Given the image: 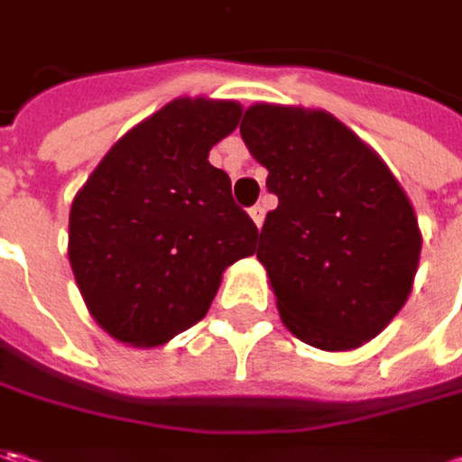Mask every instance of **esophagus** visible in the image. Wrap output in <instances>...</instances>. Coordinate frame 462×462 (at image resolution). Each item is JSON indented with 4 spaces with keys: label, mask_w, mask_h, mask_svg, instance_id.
<instances>
[{
    "label": "esophagus",
    "mask_w": 462,
    "mask_h": 462,
    "mask_svg": "<svg viewBox=\"0 0 462 462\" xmlns=\"http://www.w3.org/2000/svg\"><path fill=\"white\" fill-rule=\"evenodd\" d=\"M249 216H252V221L257 223V228L264 223V208L262 205H254V208H249Z\"/></svg>",
    "instance_id": "obj_1"
}]
</instances>
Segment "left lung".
Segmentation results:
<instances>
[{
    "instance_id": "8db88e82",
    "label": "left lung",
    "mask_w": 462,
    "mask_h": 462,
    "mask_svg": "<svg viewBox=\"0 0 462 462\" xmlns=\"http://www.w3.org/2000/svg\"><path fill=\"white\" fill-rule=\"evenodd\" d=\"M239 131L277 195L257 259L282 324L328 352L370 342L417 275L421 236L409 198L381 156L324 110L254 105Z\"/></svg>"
}]
</instances>
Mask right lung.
I'll return each instance as SVG.
<instances>
[{
	"label": "right lung",
	"instance_id": "obj_1",
	"mask_svg": "<svg viewBox=\"0 0 462 462\" xmlns=\"http://www.w3.org/2000/svg\"><path fill=\"white\" fill-rule=\"evenodd\" d=\"M241 105L180 97L123 135L69 213V262L110 337L164 345L203 319L223 270L254 254L257 226L208 152Z\"/></svg>",
	"mask_w": 462,
	"mask_h": 462
}]
</instances>
